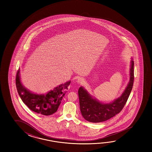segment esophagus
I'll use <instances>...</instances> for the list:
<instances>
[{"label": "esophagus", "instance_id": "obj_1", "mask_svg": "<svg viewBox=\"0 0 152 152\" xmlns=\"http://www.w3.org/2000/svg\"><path fill=\"white\" fill-rule=\"evenodd\" d=\"M77 83H78V84H81V83H83V82H84V80L83 79V78H79L78 79H77Z\"/></svg>", "mask_w": 152, "mask_h": 152}]
</instances>
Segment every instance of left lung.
Wrapping results in <instances>:
<instances>
[{
  "label": "left lung",
  "instance_id": "1",
  "mask_svg": "<svg viewBox=\"0 0 152 152\" xmlns=\"http://www.w3.org/2000/svg\"><path fill=\"white\" fill-rule=\"evenodd\" d=\"M134 81V61H131L130 80L127 87L121 96L109 104H104L94 99L83 88L78 91L80 108L83 117L91 123H99L107 121L119 113L124 108L130 93Z\"/></svg>",
  "mask_w": 152,
  "mask_h": 152
}]
</instances>
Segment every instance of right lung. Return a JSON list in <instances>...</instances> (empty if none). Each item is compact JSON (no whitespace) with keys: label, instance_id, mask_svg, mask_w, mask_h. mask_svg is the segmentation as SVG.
<instances>
[{"label":"right lung","instance_id":"right-lung-1","mask_svg":"<svg viewBox=\"0 0 152 152\" xmlns=\"http://www.w3.org/2000/svg\"><path fill=\"white\" fill-rule=\"evenodd\" d=\"M15 83L20 97L31 110L43 116H49L57 111L71 81L58 86L46 95L33 94L22 86L20 80L19 69H18Z\"/></svg>","mask_w":152,"mask_h":152}]
</instances>
